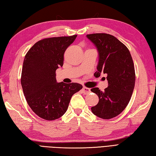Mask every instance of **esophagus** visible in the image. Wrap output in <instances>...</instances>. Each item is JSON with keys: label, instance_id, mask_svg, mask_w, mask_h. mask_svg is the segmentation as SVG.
<instances>
[{"label": "esophagus", "instance_id": "esophagus-1", "mask_svg": "<svg viewBox=\"0 0 156 156\" xmlns=\"http://www.w3.org/2000/svg\"><path fill=\"white\" fill-rule=\"evenodd\" d=\"M82 90H83V93H85V94H88V93H90V89L86 87H83Z\"/></svg>", "mask_w": 156, "mask_h": 156}]
</instances>
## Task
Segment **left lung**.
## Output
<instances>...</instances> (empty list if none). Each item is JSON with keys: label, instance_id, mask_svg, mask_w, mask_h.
Returning a JSON list of instances; mask_svg holds the SVG:
<instances>
[{"label": "left lung", "instance_id": "1", "mask_svg": "<svg viewBox=\"0 0 156 156\" xmlns=\"http://www.w3.org/2000/svg\"><path fill=\"white\" fill-rule=\"evenodd\" d=\"M99 52L98 71L107 74L108 87L104 91L98 87L91 91L99 97V102L91 107L93 113L100 118L109 119L122 113L129 103L136 82L132 57L127 47L116 37L106 33L87 34Z\"/></svg>", "mask_w": 156, "mask_h": 156}]
</instances>
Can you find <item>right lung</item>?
Wrapping results in <instances>:
<instances>
[{
    "mask_svg": "<svg viewBox=\"0 0 156 156\" xmlns=\"http://www.w3.org/2000/svg\"><path fill=\"white\" fill-rule=\"evenodd\" d=\"M77 36L45 38L25 55L20 78L23 93L30 109L43 119L53 121L63 116L73 95L83 88L77 83L56 80V70L63 66L65 52Z\"/></svg>",
    "mask_w": 156,
    "mask_h": 156,
    "instance_id": "obj_1",
    "label": "right lung"
}]
</instances>
